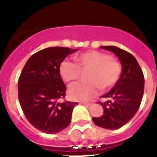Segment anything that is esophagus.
Returning <instances> with one entry per match:
<instances>
[{
    "mask_svg": "<svg viewBox=\"0 0 157 157\" xmlns=\"http://www.w3.org/2000/svg\"><path fill=\"white\" fill-rule=\"evenodd\" d=\"M81 104L85 105V106H90V105H92L93 103H84V102H82V103H81Z\"/></svg>",
    "mask_w": 157,
    "mask_h": 157,
    "instance_id": "esophagus-1",
    "label": "esophagus"
}]
</instances>
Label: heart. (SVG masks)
<instances>
[{"label": "heart", "mask_w": 157, "mask_h": 157, "mask_svg": "<svg viewBox=\"0 0 157 157\" xmlns=\"http://www.w3.org/2000/svg\"><path fill=\"white\" fill-rule=\"evenodd\" d=\"M76 64L64 60L59 66V73L65 82H73L80 79L81 71H90L88 84H74L69 88V97L77 101L94 98L99 90H108L119 81L122 67L119 60L107 53L90 50L75 56Z\"/></svg>", "instance_id": "heart-1"}]
</instances>
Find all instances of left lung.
I'll use <instances>...</instances> for the list:
<instances>
[{
    "label": "left lung",
    "instance_id": "1",
    "mask_svg": "<svg viewBox=\"0 0 157 157\" xmlns=\"http://www.w3.org/2000/svg\"><path fill=\"white\" fill-rule=\"evenodd\" d=\"M114 53L122 65V73L117 84L101 98L107 102H98L103 107V114L93 117L99 127L117 129L128 123L138 112L144 92V76L134 55L116 46H101Z\"/></svg>",
    "mask_w": 157,
    "mask_h": 157
}]
</instances>
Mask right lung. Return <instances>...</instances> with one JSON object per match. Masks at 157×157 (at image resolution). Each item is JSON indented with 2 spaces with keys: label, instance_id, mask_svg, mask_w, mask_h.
<instances>
[{
  "label": "right lung",
  "instance_id": "add662e5",
  "mask_svg": "<svg viewBox=\"0 0 157 157\" xmlns=\"http://www.w3.org/2000/svg\"><path fill=\"white\" fill-rule=\"evenodd\" d=\"M77 50L50 47L28 59L18 81L21 108L36 129L45 134H56L71 122L72 110L78 103L65 99L66 86L59 73V66L68 54Z\"/></svg>",
  "mask_w": 157,
  "mask_h": 157
}]
</instances>
